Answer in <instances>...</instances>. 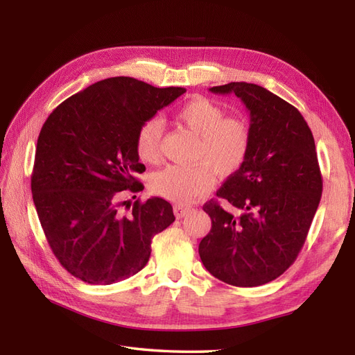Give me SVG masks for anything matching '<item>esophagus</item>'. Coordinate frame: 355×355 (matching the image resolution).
Instances as JSON below:
<instances>
[{
	"label": "esophagus",
	"mask_w": 355,
	"mask_h": 355,
	"mask_svg": "<svg viewBox=\"0 0 355 355\" xmlns=\"http://www.w3.org/2000/svg\"><path fill=\"white\" fill-rule=\"evenodd\" d=\"M173 211H175V216H176L178 219H182V218H185L187 214L191 211V207L182 206V204H176V206L173 207Z\"/></svg>",
	"instance_id": "34e87169"
}]
</instances>
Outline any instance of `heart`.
Wrapping results in <instances>:
<instances>
[{
	"label": "heart",
	"mask_w": 355,
	"mask_h": 355,
	"mask_svg": "<svg viewBox=\"0 0 355 355\" xmlns=\"http://www.w3.org/2000/svg\"><path fill=\"white\" fill-rule=\"evenodd\" d=\"M176 120L198 136L192 167L170 166L158 171L153 188L158 196L188 204L213 187V172L228 178L241 168L249 155L252 128L243 116H225L211 101L196 96L176 111ZM163 124L157 118L145 121L136 133V153L144 163L154 164L161 154Z\"/></svg>",
	"instance_id": "b5f03b06"
}]
</instances>
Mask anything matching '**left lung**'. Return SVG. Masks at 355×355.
Instances as JSON below:
<instances>
[{"label":"left lung","mask_w":355,"mask_h":355,"mask_svg":"<svg viewBox=\"0 0 355 355\" xmlns=\"http://www.w3.org/2000/svg\"><path fill=\"white\" fill-rule=\"evenodd\" d=\"M211 93H234L250 112L252 144L241 168L216 192L240 216L210 200L202 206L211 230L198 245L218 280L256 287L275 280L304 247L323 192L314 136L293 105L257 84L230 83Z\"/></svg>","instance_id":"obj_1"}]
</instances>
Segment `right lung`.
<instances>
[{"label":"right lung","instance_id":"right-lung-1","mask_svg":"<svg viewBox=\"0 0 355 355\" xmlns=\"http://www.w3.org/2000/svg\"><path fill=\"white\" fill-rule=\"evenodd\" d=\"M185 92L106 78L63 101L42 125L32 198L53 254L84 283L106 286L137 274L154 235L175 222L168 201L132 204L123 194L144 189L136 179L145 171L135 145L139 127Z\"/></svg>","mask_w":355,"mask_h":355}]
</instances>
